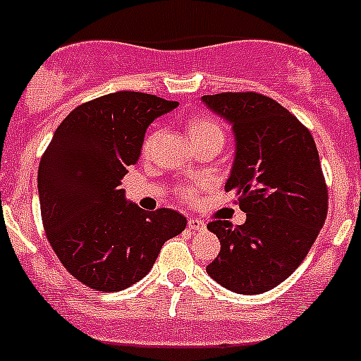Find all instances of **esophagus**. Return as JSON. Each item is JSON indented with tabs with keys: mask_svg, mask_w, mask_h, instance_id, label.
<instances>
[{
	"mask_svg": "<svg viewBox=\"0 0 361 361\" xmlns=\"http://www.w3.org/2000/svg\"><path fill=\"white\" fill-rule=\"evenodd\" d=\"M204 228H207V224H204L203 221H200V219H196V217L188 219V230H192V231H203Z\"/></svg>",
	"mask_w": 361,
	"mask_h": 361,
	"instance_id": "1",
	"label": "esophagus"
}]
</instances>
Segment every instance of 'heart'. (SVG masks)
<instances>
[{
    "mask_svg": "<svg viewBox=\"0 0 361 361\" xmlns=\"http://www.w3.org/2000/svg\"><path fill=\"white\" fill-rule=\"evenodd\" d=\"M187 130L190 135L192 142H200V140L207 139H221L224 140V130L221 128V124L210 116H194L187 121ZM157 131L149 133L144 139L142 151L144 154L149 153L153 149L154 142H157ZM185 196H192V188H185Z\"/></svg>",
    "mask_w": 361,
    "mask_h": 361,
    "instance_id": "b5f03b06",
    "label": "heart"
}]
</instances>
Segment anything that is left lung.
<instances>
[{"mask_svg":"<svg viewBox=\"0 0 361 361\" xmlns=\"http://www.w3.org/2000/svg\"><path fill=\"white\" fill-rule=\"evenodd\" d=\"M233 128L235 158L226 192H235L245 222L214 221L221 252L212 279L255 295L285 281L301 265L328 214V188L313 137L287 109L257 92L201 97Z\"/></svg>","mask_w":361,"mask_h":361,"instance_id":"left-lung-1","label":"left lung"}]
</instances>
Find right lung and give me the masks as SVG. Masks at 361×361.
Instances as JSON below:
<instances>
[{"instance_id":"add662e5","label":"right lung","mask_w":361,"mask_h":361,"mask_svg":"<svg viewBox=\"0 0 361 361\" xmlns=\"http://www.w3.org/2000/svg\"><path fill=\"white\" fill-rule=\"evenodd\" d=\"M178 106L144 92L106 94L60 123L37 174L42 224L74 278L99 292L131 287L165 240L187 226L176 210L128 203L121 180L137 164L147 126Z\"/></svg>"}]
</instances>
